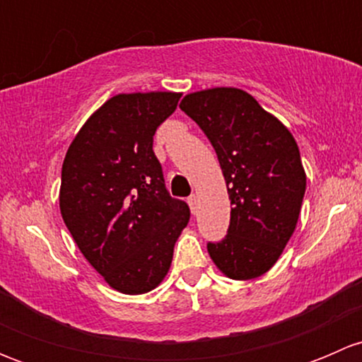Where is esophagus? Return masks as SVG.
Segmentation results:
<instances>
[{
    "label": "esophagus",
    "instance_id": "34e87169",
    "mask_svg": "<svg viewBox=\"0 0 362 362\" xmlns=\"http://www.w3.org/2000/svg\"><path fill=\"white\" fill-rule=\"evenodd\" d=\"M187 203H189V206H191V211H192V214H194L196 203H198V196L191 194V196H189V198H187Z\"/></svg>",
    "mask_w": 362,
    "mask_h": 362
}]
</instances>
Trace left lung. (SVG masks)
Instances as JSON below:
<instances>
[{
	"instance_id": "8db88e82",
	"label": "left lung",
	"mask_w": 362,
	"mask_h": 362,
	"mask_svg": "<svg viewBox=\"0 0 362 362\" xmlns=\"http://www.w3.org/2000/svg\"><path fill=\"white\" fill-rule=\"evenodd\" d=\"M180 108L214 145L231 199L228 235L208 254L233 280L264 275L293 236L306 189L291 131L236 87L191 93Z\"/></svg>"
}]
</instances>
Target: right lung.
Instances as JSON below:
<instances>
[{
    "mask_svg": "<svg viewBox=\"0 0 362 362\" xmlns=\"http://www.w3.org/2000/svg\"><path fill=\"white\" fill-rule=\"evenodd\" d=\"M180 96L117 94L80 127L64 158V224L83 257L122 294L148 293L163 282L191 217L187 203L166 191L152 151L156 129Z\"/></svg>",
    "mask_w": 362,
    "mask_h": 362,
    "instance_id": "add662e5",
    "label": "right lung"
}]
</instances>
